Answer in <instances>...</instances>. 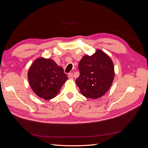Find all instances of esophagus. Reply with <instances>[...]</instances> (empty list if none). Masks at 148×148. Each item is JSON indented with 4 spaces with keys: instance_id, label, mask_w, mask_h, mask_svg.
Returning <instances> with one entry per match:
<instances>
[{
    "instance_id": "1",
    "label": "esophagus",
    "mask_w": 148,
    "mask_h": 148,
    "mask_svg": "<svg viewBox=\"0 0 148 148\" xmlns=\"http://www.w3.org/2000/svg\"><path fill=\"white\" fill-rule=\"evenodd\" d=\"M68 77H69V79H72L73 78V74L72 73H69V75H68Z\"/></svg>"
}]
</instances>
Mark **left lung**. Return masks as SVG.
Instances as JSON below:
<instances>
[{
  "label": "left lung",
  "instance_id": "1",
  "mask_svg": "<svg viewBox=\"0 0 148 148\" xmlns=\"http://www.w3.org/2000/svg\"><path fill=\"white\" fill-rule=\"evenodd\" d=\"M79 77L76 84L86 97L96 99L108 91L113 83V62L106 53L97 49L92 56L84 55L79 62Z\"/></svg>",
  "mask_w": 148,
  "mask_h": 148
}]
</instances>
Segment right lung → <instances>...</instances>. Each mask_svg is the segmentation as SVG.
I'll list each match as a JSON object with an SVG mask.
<instances>
[{
  "mask_svg": "<svg viewBox=\"0 0 148 148\" xmlns=\"http://www.w3.org/2000/svg\"><path fill=\"white\" fill-rule=\"evenodd\" d=\"M29 86L40 98L49 100L59 93L68 77L62 67L51 59L38 57L31 65L28 71Z\"/></svg>",
  "mask_w": 148,
  "mask_h": 148,
  "instance_id": "add662e5",
  "label": "right lung"
}]
</instances>
